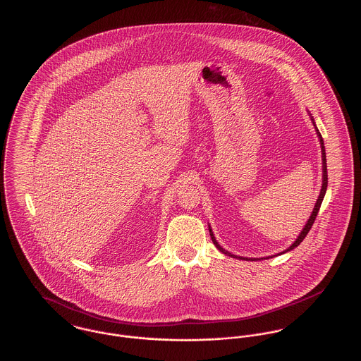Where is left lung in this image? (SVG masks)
Instances as JSON below:
<instances>
[{"instance_id": "obj_1", "label": "left lung", "mask_w": 361, "mask_h": 361, "mask_svg": "<svg viewBox=\"0 0 361 361\" xmlns=\"http://www.w3.org/2000/svg\"><path fill=\"white\" fill-rule=\"evenodd\" d=\"M312 121H313V124H314V120H313V117H312ZM314 128H316V132H317V136H319V139H320V146H322V160H323V186H322V190H320V196L317 198V202H316V205H314V208H313V212H312V215H310V218H309V221H307V224L305 225V228L303 230L300 231V234L298 235V238H296L295 241L293 243V245H290L286 251H283L281 254H286V252H288V251H291V250H294L295 247H298L302 241H303V238L307 235V233H309V230L312 229V226H313V224H314V221H316V216H317V214H319V209H320V207H322V202H323V198L326 196V192H327V185H328V175H327V160H326V147H324V142H323V136H322V133L319 132L317 130V127H316V124H314ZM209 234H211V238H212V243L215 244V247L221 251V252H224L225 255H229V257H233V258H237L235 255H233V254H230L226 250H224L219 244H218V241H216V238L214 237V233H212V230L209 228ZM240 259H247V261H250L248 258H243V257H238ZM271 258V257H270Z\"/></svg>"}]
</instances>
